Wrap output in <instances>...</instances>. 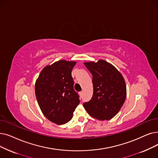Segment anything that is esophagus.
Instances as JSON below:
<instances>
[{
	"mask_svg": "<svg viewBox=\"0 0 158 158\" xmlns=\"http://www.w3.org/2000/svg\"><path fill=\"white\" fill-rule=\"evenodd\" d=\"M80 95H83V92H80Z\"/></svg>",
	"mask_w": 158,
	"mask_h": 158,
	"instance_id": "1",
	"label": "esophagus"
}]
</instances>
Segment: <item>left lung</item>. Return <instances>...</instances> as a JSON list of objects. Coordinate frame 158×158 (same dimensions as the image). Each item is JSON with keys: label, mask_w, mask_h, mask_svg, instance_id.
<instances>
[{"label": "left lung", "mask_w": 158, "mask_h": 158, "mask_svg": "<svg viewBox=\"0 0 158 158\" xmlns=\"http://www.w3.org/2000/svg\"><path fill=\"white\" fill-rule=\"evenodd\" d=\"M84 64L92 75V99L83 106L92 117L109 120L120 110L127 96L125 81L116 68L104 60Z\"/></svg>", "instance_id": "obj_1"}]
</instances>
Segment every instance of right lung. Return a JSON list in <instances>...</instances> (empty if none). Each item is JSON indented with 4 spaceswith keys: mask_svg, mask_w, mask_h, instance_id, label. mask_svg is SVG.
Segmentation results:
<instances>
[{
    "mask_svg": "<svg viewBox=\"0 0 158 158\" xmlns=\"http://www.w3.org/2000/svg\"><path fill=\"white\" fill-rule=\"evenodd\" d=\"M75 64L73 61H57L45 66L36 81L35 92L41 111L48 119L57 125L70 121L80 102L72 77Z\"/></svg>",
    "mask_w": 158,
    "mask_h": 158,
    "instance_id": "1",
    "label": "right lung"
}]
</instances>
